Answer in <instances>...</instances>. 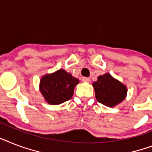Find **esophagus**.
Masks as SVG:
<instances>
[{
    "label": "esophagus",
    "instance_id": "esophagus-1",
    "mask_svg": "<svg viewBox=\"0 0 152 152\" xmlns=\"http://www.w3.org/2000/svg\"><path fill=\"white\" fill-rule=\"evenodd\" d=\"M82 80L83 81V82H90L91 81V79L89 78V77H83L82 78Z\"/></svg>",
    "mask_w": 152,
    "mask_h": 152
}]
</instances>
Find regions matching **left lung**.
Returning a JSON list of instances; mask_svg holds the SVG:
<instances>
[{
    "instance_id": "8db88e82",
    "label": "left lung",
    "mask_w": 152,
    "mask_h": 152,
    "mask_svg": "<svg viewBox=\"0 0 152 152\" xmlns=\"http://www.w3.org/2000/svg\"><path fill=\"white\" fill-rule=\"evenodd\" d=\"M97 102L108 107H114L123 102L126 94V87L115 80L109 73L97 77L93 83Z\"/></svg>"
}]
</instances>
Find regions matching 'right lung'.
Here are the masks:
<instances>
[{
	"mask_svg": "<svg viewBox=\"0 0 152 152\" xmlns=\"http://www.w3.org/2000/svg\"><path fill=\"white\" fill-rule=\"evenodd\" d=\"M78 83V79L64 69H59L42 77L40 89L49 104H59L71 99L74 87Z\"/></svg>",
	"mask_w": 152,
	"mask_h": 152,
	"instance_id": "add662e5",
	"label": "right lung"
}]
</instances>
